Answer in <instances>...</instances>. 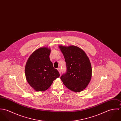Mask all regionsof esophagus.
Wrapping results in <instances>:
<instances>
[{
  "instance_id": "obj_1",
  "label": "esophagus",
  "mask_w": 121,
  "mask_h": 121,
  "mask_svg": "<svg viewBox=\"0 0 121 121\" xmlns=\"http://www.w3.org/2000/svg\"><path fill=\"white\" fill-rule=\"evenodd\" d=\"M57 70H58V71H59V72L60 74H61V70H60V68H58V69H57Z\"/></svg>"
}]
</instances>
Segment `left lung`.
<instances>
[{"label": "left lung", "mask_w": 121, "mask_h": 121, "mask_svg": "<svg viewBox=\"0 0 121 121\" xmlns=\"http://www.w3.org/2000/svg\"><path fill=\"white\" fill-rule=\"evenodd\" d=\"M59 48L63 54L67 68L66 73L60 79L67 88L73 92L83 90L89 83L92 68L86 54L80 48L70 46Z\"/></svg>", "instance_id": "obj_1"}]
</instances>
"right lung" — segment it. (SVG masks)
<instances>
[{"label": "right lung", "mask_w": 121, "mask_h": 121, "mask_svg": "<svg viewBox=\"0 0 121 121\" xmlns=\"http://www.w3.org/2000/svg\"><path fill=\"white\" fill-rule=\"evenodd\" d=\"M50 49L47 48H39L30 55L26 63V80L37 91L47 90L60 75L50 60Z\"/></svg>", "instance_id": "obj_1"}]
</instances>
